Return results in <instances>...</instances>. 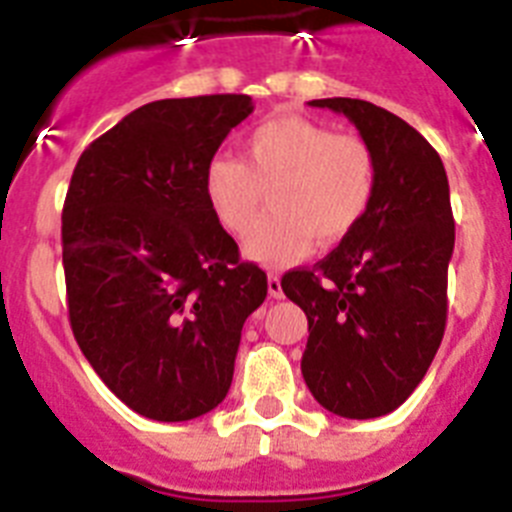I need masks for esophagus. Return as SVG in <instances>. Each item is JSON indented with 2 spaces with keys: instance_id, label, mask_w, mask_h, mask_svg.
<instances>
[{
  "instance_id": "1",
  "label": "esophagus",
  "mask_w": 512,
  "mask_h": 512,
  "mask_svg": "<svg viewBox=\"0 0 512 512\" xmlns=\"http://www.w3.org/2000/svg\"><path fill=\"white\" fill-rule=\"evenodd\" d=\"M268 294L273 296V299H281V296H283L281 276H276V273H270V276H268Z\"/></svg>"
}]
</instances>
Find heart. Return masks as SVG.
Segmentation results:
<instances>
[{"label": "heart", "instance_id": "b5f03b06", "mask_svg": "<svg viewBox=\"0 0 512 512\" xmlns=\"http://www.w3.org/2000/svg\"><path fill=\"white\" fill-rule=\"evenodd\" d=\"M203 192L223 231L247 239L265 210L273 216L247 244L263 265H294L312 242L338 244L367 218L377 192V158L362 137L304 117H276L249 132L242 161L205 166Z\"/></svg>", "mask_w": 512, "mask_h": 512}]
</instances>
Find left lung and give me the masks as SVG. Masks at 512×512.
<instances>
[{
    "label": "left lung",
    "mask_w": 512,
    "mask_h": 512,
    "mask_svg": "<svg viewBox=\"0 0 512 512\" xmlns=\"http://www.w3.org/2000/svg\"><path fill=\"white\" fill-rule=\"evenodd\" d=\"M343 114L377 158V192L362 226L283 294L309 322L302 375L322 409L375 419L427 375L448 320L455 223L448 174L411 124L359 98H317Z\"/></svg>",
    "instance_id": "obj_1"
}]
</instances>
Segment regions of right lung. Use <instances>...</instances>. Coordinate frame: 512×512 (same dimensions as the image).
Instances as JSON below:
<instances>
[{"instance_id":"add662e5","label":"right lung","mask_w":512,"mask_h":512,"mask_svg":"<svg viewBox=\"0 0 512 512\" xmlns=\"http://www.w3.org/2000/svg\"><path fill=\"white\" fill-rule=\"evenodd\" d=\"M249 96L163 98L88 145L62 213L75 341L140 416L190 422L226 398L242 328L268 278L213 218L205 166Z\"/></svg>"}]
</instances>
